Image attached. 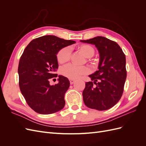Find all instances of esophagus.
Wrapping results in <instances>:
<instances>
[{
	"label": "esophagus",
	"instance_id": "34e87169",
	"mask_svg": "<svg viewBox=\"0 0 146 146\" xmlns=\"http://www.w3.org/2000/svg\"><path fill=\"white\" fill-rule=\"evenodd\" d=\"M69 81H70V83L72 85V84L76 82V80H74V79H69Z\"/></svg>",
	"mask_w": 146,
	"mask_h": 146
}]
</instances>
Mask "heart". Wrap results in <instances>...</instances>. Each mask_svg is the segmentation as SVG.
Returning <instances> with one entry per match:
<instances>
[{"label": "heart", "instance_id": "heart-1", "mask_svg": "<svg viewBox=\"0 0 146 146\" xmlns=\"http://www.w3.org/2000/svg\"><path fill=\"white\" fill-rule=\"evenodd\" d=\"M78 50L85 55L86 58H90L94 54V48L90 45H82L78 47ZM70 48L66 47L61 49L57 54V60L60 63H64L70 60ZM90 69L86 66H78L72 64L66 65L61 68V73L64 76L70 79H76L83 75L89 73Z\"/></svg>", "mask_w": 146, "mask_h": 146}]
</instances>
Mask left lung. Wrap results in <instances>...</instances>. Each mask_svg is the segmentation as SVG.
I'll return each instance as SVG.
<instances>
[{
	"label": "left lung",
	"mask_w": 146,
	"mask_h": 146,
	"mask_svg": "<svg viewBox=\"0 0 146 146\" xmlns=\"http://www.w3.org/2000/svg\"><path fill=\"white\" fill-rule=\"evenodd\" d=\"M80 41L95 45L100 56L98 70L89 76L94 82L85 83L84 103L90 108L108 110L118 102L123 93L127 77L125 55L116 42L107 38L97 36Z\"/></svg>",
	"instance_id": "8db88e82"
}]
</instances>
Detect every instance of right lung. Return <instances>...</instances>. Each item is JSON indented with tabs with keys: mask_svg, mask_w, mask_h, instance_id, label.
<instances>
[{
	"mask_svg": "<svg viewBox=\"0 0 146 146\" xmlns=\"http://www.w3.org/2000/svg\"><path fill=\"white\" fill-rule=\"evenodd\" d=\"M74 43L46 35L33 39L25 47L19 63V85L27 104L35 112L48 114L64 108L70 82L68 78L55 74L58 68L56 55L61 48ZM57 76L59 83L50 86V79Z\"/></svg>",
	"mask_w": 146,
	"mask_h": 146,
	"instance_id": "add662e5",
	"label": "right lung"
}]
</instances>
